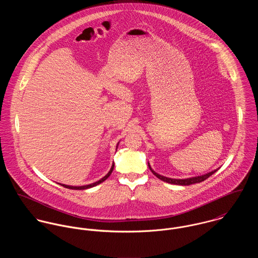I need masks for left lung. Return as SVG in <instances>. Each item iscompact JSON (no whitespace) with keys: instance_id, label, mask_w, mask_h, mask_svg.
Segmentation results:
<instances>
[{"instance_id":"8db88e82","label":"left lung","mask_w":258,"mask_h":258,"mask_svg":"<svg viewBox=\"0 0 258 258\" xmlns=\"http://www.w3.org/2000/svg\"><path fill=\"white\" fill-rule=\"evenodd\" d=\"M148 166H149V169L151 170V172H152L158 179H160L161 181H164V182L169 183V184H180V185H188V184L201 183V182L207 180L209 177H211L213 174H215V173L218 171V169H217V170H214V171H212V172H210V173H207V174H205V175L197 176V177H191V178H186V179H173V178L164 177V176H162V175L156 173V172L151 168L149 162H148Z\"/></svg>"}]
</instances>
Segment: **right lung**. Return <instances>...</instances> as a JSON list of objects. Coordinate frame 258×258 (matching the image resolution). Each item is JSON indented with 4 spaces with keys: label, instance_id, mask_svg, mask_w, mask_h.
<instances>
[{
    "label": "right lung",
    "instance_id": "add662e5",
    "mask_svg": "<svg viewBox=\"0 0 258 258\" xmlns=\"http://www.w3.org/2000/svg\"><path fill=\"white\" fill-rule=\"evenodd\" d=\"M119 144V143H118ZM118 144H117V146H116V150H117V148H118ZM113 169H114V162H113V164H112V166H111L110 171L102 178V179H100L99 181H97V182H95V183H92V184H85V185H79V186H75V185H69V184H59L60 185H62V186H64V187H68V188H72V189H86V188H89V187H92V186H95V185H97V184H101L102 182H104L109 176L111 175V173H112V171H113Z\"/></svg>",
    "mask_w": 258,
    "mask_h": 258
}]
</instances>
